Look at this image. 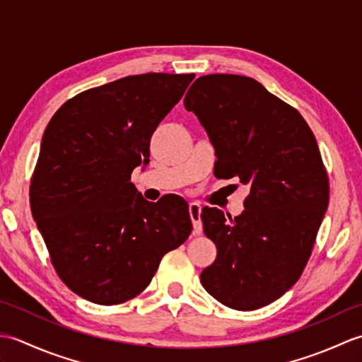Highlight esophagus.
<instances>
[{
	"mask_svg": "<svg viewBox=\"0 0 362 362\" xmlns=\"http://www.w3.org/2000/svg\"><path fill=\"white\" fill-rule=\"evenodd\" d=\"M201 213H202V205L199 202H191L189 204V218L193 221L194 233L199 235L202 233V221H201Z\"/></svg>",
	"mask_w": 362,
	"mask_h": 362,
	"instance_id": "esophagus-1",
	"label": "esophagus"
}]
</instances>
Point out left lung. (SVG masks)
<instances>
[{
  "label": "left lung",
  "mask_w": 362,
  "mask_h": 362,
  "mask_svg": "<svg viewBox=\"0 0 362 362\" xmlns=\"http://www.w3.org/2000/svg\"><path fill=\"white\" fill-rule=\"evenodd\" d=\"M183 104L209 134L221 179L250 185L235 219L202 210L218 255L201 283L228 308H263L300 279L327 211L329 183L316 136L298 110L245 76H201Z\"/></svg>",
  "instance_id": "left-lung-1"
}]
</instances>
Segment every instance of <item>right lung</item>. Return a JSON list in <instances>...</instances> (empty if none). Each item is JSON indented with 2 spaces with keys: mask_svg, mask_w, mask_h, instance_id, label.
Instances as JSON below:
<instances>
[{
  "mask_svg": "<svg viewBox=\"0 0 362 362\" xmlns=\"http://www.w3.org/2000/svg\"><path fill=\"white\" fill-rule=\"evenodd\" d=\"M193 79L127 76L68 99L46 126L30 210L59 279L88 302L136 297L193 230L183 199L152 204L130 182L149 161L152 134Z\"/></svg>",
  "mask_w": 362,
  "mask_h": 362,
  "instance_id": "right-lung-1",
  "label": "right lung"
}]
</instances>
